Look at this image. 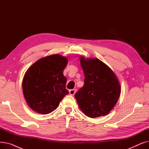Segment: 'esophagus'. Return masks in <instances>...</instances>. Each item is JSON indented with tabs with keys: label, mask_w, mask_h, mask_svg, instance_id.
Listing matches in <instances>:
<instances>
[{
	"label": "esophagus",
	"mask_w": 149,
	"mask_h": 149,
	"mask_svg": "<svg viewBox=\"0 0 149 149\" xmlns=\"http://www.w3.org/2000/svg\"><path fill=\"white\" fill-rule=\"evenodd\" d=\"M75 92H76V90L74 89L69 90V94L70 95H74L75 93Z\"/></svg>",
	"instance_id": "34e87169"
}]
</instances>
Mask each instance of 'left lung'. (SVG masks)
<instances>
[{"label":"left lung","mask_w":149,"mask_h":149,"mask_svg":"<svg viewBox=\"0 0 149 149\" xmlns=\"http://www.w3.org/2000/svg\"><path fill=\"white\" fill-rule=\"evenodd\" d=\"M80 61L84 81L75 94L77 103L90 118L106 115L118 100L121 93L119 81L112 69L101 60L81 57Z\"/></svg>","instance_id":"left-lung-1"}]
</instances>
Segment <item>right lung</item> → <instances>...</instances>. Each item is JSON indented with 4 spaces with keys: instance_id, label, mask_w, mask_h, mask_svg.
I'll return each mask as SVG.
<instances>
[{
    "instance_id": "right-lung-1",
    "label": "right lung",
    "mask_w": 149,
    "mask_h": 149,
    "mask_svg": "<svg viewBox=\"0 0 149 149\" xmlns=\"http://www.w3.org/2000/svg\"><path fill=\"white\" fill-rule=\"evenodd\" d=\"M67 65L66 57L54 54L38 60L27 70L22 89L26 103L33 110L48 114L56 110L68 94L66 78L63 74Z\"/></svg>"
}]
</instances>
